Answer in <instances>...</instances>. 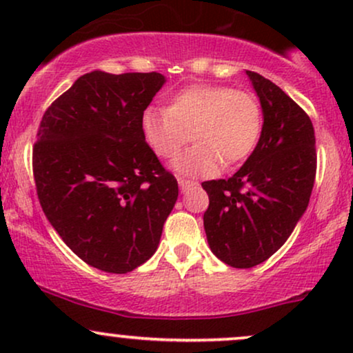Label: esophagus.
<instances>
[{
	"instance_id": "34e87169",
	"label": "esophagus",
	"mask_w": 353,
	"mask_h": 353,
	"mask_svg": "<svg viewBox=\"0 0 353 353\" xmlns=\"http://www.w3.org/2000/svg\"><path fill=\"white\" fill-rule=\"evenodd\" d=\"M177 182H179V188H181L182 192H185V190H188L189 188H192V185L196 184V182H194V181L184 179V177H177Z\"/></svg>"
}]
</instances>
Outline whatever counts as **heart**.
I'll list each match as a JSON object with an SVG mask.
<instances>
[{"instance_id":"obj_1","label":"heart","mask_w":353,"mask_h":353,"mask_svg":"<svg viewBox=\"0 0 353 353\" xmlns=\"http://www.w3.org/2000/svg\"><path fill=\"white\" fill-rule=\"evenodd\" d=\"M262 108L250 91L222 84H194L172 96L168 109L148 108L141 117L145 143L172 168L190 177H210L222 164L236 165L254 152L262 134Z\"/></svg>"}]
</instances>
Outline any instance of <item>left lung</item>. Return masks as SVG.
<instances>
[{"label":"left lung","mask_w":353,"mask_h":353,"mask_svg":"<svg viewBox=\"0 0 353 353\" xmlns=\"http://www.w3.org/2000/svg\"><path fill=\"white\" fill-rule=\"evenodd\" d=\"M245 72L261 101V139L232 177L202 182L209 247L236 269L262 264L281 249L309 205L317 169L310 117L272 81Z\"/></svg>","instance_id":"1"}]
</instances>
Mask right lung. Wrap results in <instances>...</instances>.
<instances>
[{"label": "right lung", "mask_w": 353, "mask_h": 353, "mask_svg": "<svg viewBox=\"0 0 353 353\" xmlns=\"http://www.w3.org/2000/svg\"><path fill=\"white\" fill-rule=\"evenodd\" d=\"M164 83L159 72H88L39 124L33 172L43 212L72 252L104 272H131L152 257L179 196L141 128Z\"/></svg>", "instance_id": "1"}]
</instances>
